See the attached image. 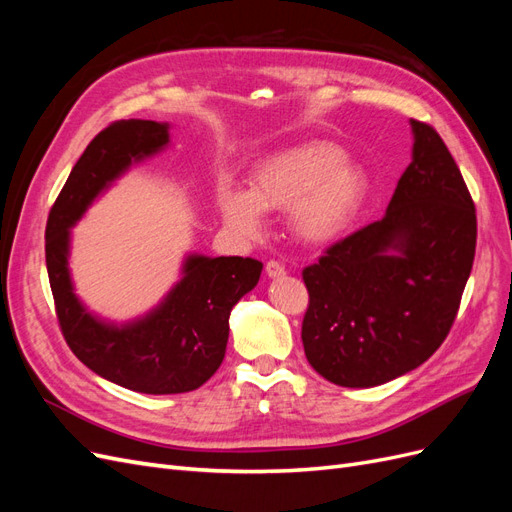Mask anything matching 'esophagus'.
Here are the masks:
<instances>
[{
  "label": "esophagus",
  "mask_w": 512,
  "mask_h": 512,
  "mask_svg": "<svg viewBox=\"0 0 512 512\" xmlns=\"http://www.w3.org/2000/svg\"><path fill=\"white\" fill-rule=\"evenodd\" d=\"M265 271H267V275H269V277H273V280H277V277L286 275L284 265H280V262H277V260H269V262H267V267H265Z\"/></svg>",
  "instance_id": "34e87169"
}]
</instances>
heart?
<instances>
[{"label":"heart","instance_id":"obj_1","mask_svg":"<svg viewBox=\"0 0 512 512\" xmlns=\"http://www.w3.org/2000/svg\"><path fill=\"white\" fill-rule=\"evenodd\" d=\"M369 179L333 143L307 141L269 153L250 170L247 192L222 190L226 224L243 237L262 228L260 211H288L301 241L322 245L342 237L363 209Z\"/></svg>","mask_w":512,"mask_h":512}]
</instances>
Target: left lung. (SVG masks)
Instances as JSON below:
<instances>
[{"mask_svg": "<svg viewBox=\"0 0 512 512\" xmlns=\"http://www.w3.org/2000/svg\"><path fill=\"white\" fill-rule=\"evenodd\" d=\"M412 162L384 218L303 269L301 339L322 378L369 389L423 365L451 331L476 250V209L440 134L410 119Z\"/></svg>", "mask_w": 512, "mask_h": 512, "instance_id": "8db88e82", "label": "left lung"}]
</instances>
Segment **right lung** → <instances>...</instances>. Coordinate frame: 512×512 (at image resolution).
Instances as JSON below:
<instances>
[{"label":"right lung","mask_w":512,"mask_h":512,"mask_svg":"<svg viewBox=\"0 0 512 512\" xmlns=\"http://www.w3.org/2000/svg\"><path fill=\"white\" fill-rule=\"evenodd\" d=\"M168 123L123 119L87 145L46 222V271L61 333L91 371L123 389L147 395L188 393L224 361L230 309L250 292L262 262L241 256L190 254L166 299L128 324L104 322L74 294L68 269L70 228L108 185L168 145Z\"/></svg>","instance_id":"add662e5"}]
</instances>
